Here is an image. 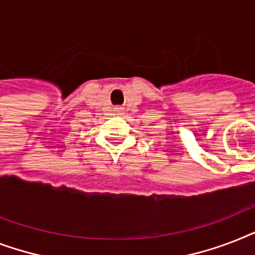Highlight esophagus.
<instances>
[{
    "mask_svg": "<svg viewBox=\"0 0 255 255\" xmlns=\"http://www.w3.org/2000/svg\"><path fill=\"white\" fill-rule=\"evenodd\" d=\"M115 111H120V108H115Z\"/></svg>",
    "mask_w": 255,
    "mask_h": 255,
    "instance_id": "1",
    "label": "esophagus"
}]
</instances>
